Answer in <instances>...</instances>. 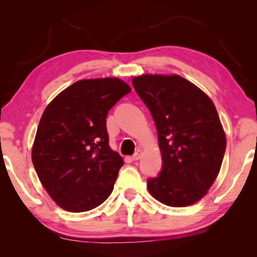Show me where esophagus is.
I'll use <instances>...</instances> for the list:
<instances>
[{
  "label": "esophagus",
  "mask_w": 257,
  "mask_h": 257,
  "mask_svg": "<svg viewBox=\"0 0 257 257\" xmlns=\"http://www.w3.org/2000/svg\"><path fill=\"white\" fill-rule=\"evenodd\" d=\"M142 154H143V152H142V150H137L136 152H135V154H133L132 156V159L135 160V161H137V160H139L140 158H142Z\"/></svg>",
  "instance_id": "1"
}]
</instances>
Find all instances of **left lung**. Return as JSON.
Listing matches in <instances>:
<instances>
[{"label":"left lung","mask_w":257,"mask_h":257,"mask_svg":"<svg viewBox=\"0 0 257 257\" xmlns=\"http://www.w3.org/2000/svg\"><path fill=\"white\" fill-rule=\"evenodd\" d=\"M156 124L161 171L147 180L164 205L185 207L206 195L219 174L226 136L205 92L180 76L143 75L132 80Z\"/></svg>","instance_id":"8db88e82"}]
</instances>
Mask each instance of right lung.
I'll return each mask as SVG.
<instances>
[{"instance_id":"add662e5","label":"right lung","mask_w":257,"mask_h":257,"mask_svg":"<svg viewBox=\"0 0 257 257\" xmlns=\"http://www.w3.org/2000/svg\"><path fill=\"white\" fill-rule=\"evenodd\" d=\"M128 92L118 78L78 80L45 108L31 157L42 185L63 209L87 212L112 193L124 161L108 146L106 117Z\"/></svg>"}]
</instances>
